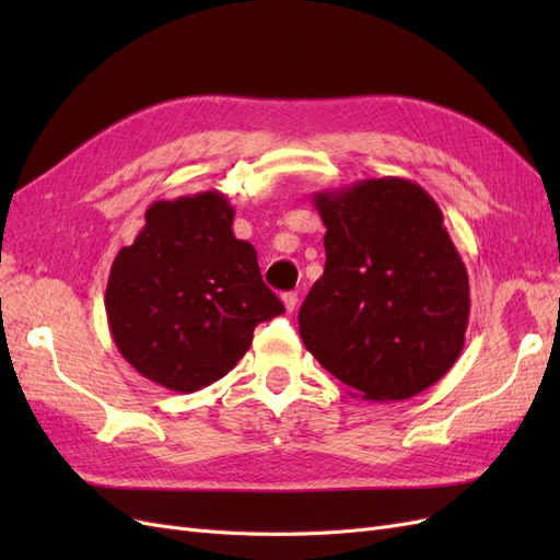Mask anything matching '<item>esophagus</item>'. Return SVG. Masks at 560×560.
<instances>
[{"label":"esophagus","mask_w":560,"mask_h":560,"mask_svg":"<svg viewBox=\"0 0 560 560\" xmlns=\"http://www.w3.org/2000/svg\"><path fill=\"white\" fill-rule=\"evenodd\" d=\"M282 303H284L287 313H292L296 308V303H299V294L296 292H284L282 294Z\"/></svg>","instance_id":"1"}]
</instances>
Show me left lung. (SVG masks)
<instances>
[{
	"mask_svg": "<svg viewBox=\"0 0 560 560\" xmlns=\"http://www.w3.org/2000/svg\"><path fill=\"white\" fill-rule=\"evenodd\" d=\"M325 273L299 311L313 358L371 401L409 399L465 346L469 278L434 198L411 179L319 191Z\"/></svg>",
	"mask_w": 560,
	"mask_h": 560,
	"instance_id": "obj_1",
	"label": "left lung"
}]
</instances>
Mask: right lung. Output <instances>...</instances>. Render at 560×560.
I'll return each instance as SVG.
<instances>
[{
    "label": "right lung",
    "mask_w": 560,
    "mask_h": 560,
    "mask_svg": "<svg viewBox=\"0 0 560 560\" xmlns=\"http://www.w3.org/2000/svg\"><path fill=\"white\" fill-rule=\"evenodd\" d=\"M219 191L156 200L132 245L116 254L105 292L124 360L173 393H196L243 360L254 327L284 313L257 252L233 235Z\"/></svg>",
    "instance_id": "right-lung-1"
}]
</instances>
